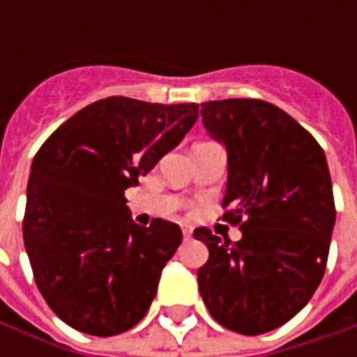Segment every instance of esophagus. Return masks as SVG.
<instances>
[{"mask_svg": "<svg viewBox=\"0 0 357 357\" xmlns=\"http://www.w3.org/2000/svg\"><path fill=\"white\" fill-rule=\"evenodd\" d=\"M181 233H183L185 239H191V237H193V227L187 224H181Z\"/></svg>", "mask_w": 357, "mask_h": 357, "instance_id": "obj_1", "label": "esophagus"}]
</instances>
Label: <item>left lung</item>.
<instances>
[{
	"instance_id": "obj_1",
	"label": "left lung",
	"mask_w": 357,
	"mask_h": 357,
	"mask_svg": "<svg viewBox=\"0 0 357 357\" xmlns=\"http://www.w3.org/2000/svg\"><path fill=\"white\" fill-rule=\"evenodd\" d=\"M201 107L204 128L227 149L222 220L243 237L195 229L210 252L197 271L199 291L225 329L262 335L292 319L321 283L337 218L329 168L314 135L271 102Z\"/></svg>"
}]
</instances>
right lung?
<instances>
[{
    "label": "right lung",
    "instance_id": "obj_1",
    "mask_svg": "<svg viewBox=\"0 0 357 357\" xmlns=\"http://www.w3.org/2000/svg\"><path fill=\"white\" fill-rule=\"evenodd\" d=\"M197 102L107 97L78 110L36 153L22 222L24 247L47 306L73 329L112 337L143 319L178 224H133L126 189L178 147Z\"/></svg>",
    "mask_w": 357,
    "mask_h": 357
}]
</instances>
